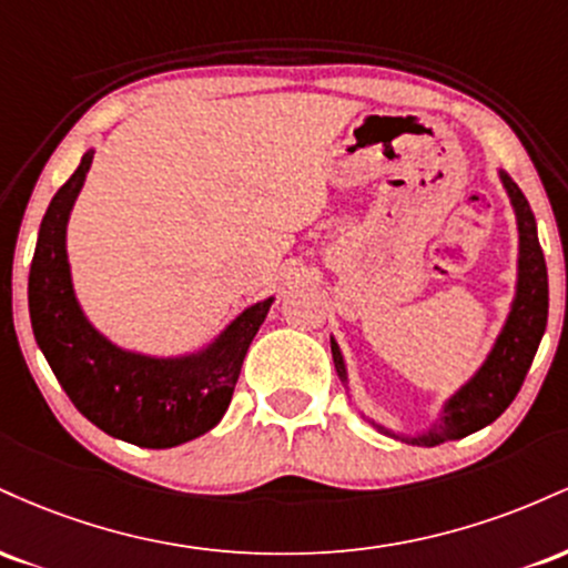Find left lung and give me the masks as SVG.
<instances>
[{
  "instance_id": "obj_1",
  "label": "left lung",
  "mask_w": 568,
  "mask_h": 568,
  "mask_svg": "<svg viewBox=\"0 0 568 568\" xmlns=\"http://www.w3.org/2000/svg\"><path fill=\"white\" fill-rule=\"evenodd\" d=\"M501 184H505L507 194H510L515 216H518V296H515L505 331L499 334L491 355H488V361L484 363V368H480L478 374L448 400L440 425L410 443L440 446V443L465 438V435L475 433V429L491 425L501 410L515 400L520 384H524L526 374H529L539 342H542L547 325V266L537 237V221H534L529 200L524 197V192H520L510 175L501 173ZM331 352H334L338 376L347 379L342 352H338L336 342H331Z\"/></svg>"
}]
</instances>
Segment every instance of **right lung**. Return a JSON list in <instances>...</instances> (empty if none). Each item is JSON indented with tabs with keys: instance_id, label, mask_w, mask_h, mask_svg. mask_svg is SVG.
Instances as JSON below:
<instances>
[{
	"instance_id": "right-lung-1",
	"label": "right lung",
	"mask_w": 568,
	"mask_h": 568,
	"mask_svg": "<svg viewBox=\"0 0 568 568\" xmlns=\"http://www.w3.org/2000/svg\"><path fill=\"white\" fill-rule=\"evenodd\" d=\"M88 152L55 192L39 226L29 272V312L39 349L77 410L106 435L143 448H171L216 427L230 408L245 352L272 298L251 306L205 352L154 361L116 349L84 321L67 262V221L90 171Z\"/></svg>"
}]
</instances>
